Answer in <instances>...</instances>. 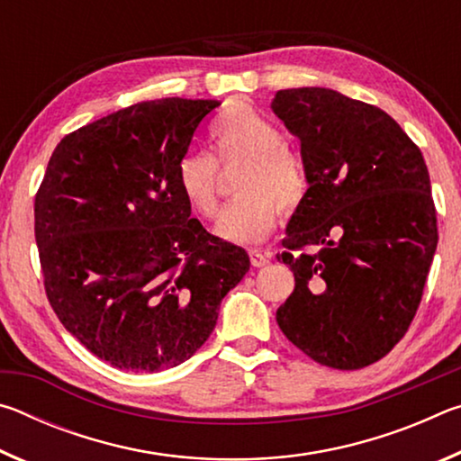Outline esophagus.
Segmentation results:
<instances>
[{
    "instance_id": "34e87169",
    "label": "esophagus",
    "mask_w": 461,
    "mask_h": 461,
    "mask_svg": "<svg viewBox=\"0 0 461 461\" xmlns=\"http://www.w3.org/2000/svg\"><path fill=\"white\" fill-rule=\"evenodd\" d=\"M249 262H252V267L262 268L270 262V256L267 252H262V249H249Z\"/></svg>"
}]
</instances>
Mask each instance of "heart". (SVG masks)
Here are the masks:
<instances>
[{
  "label": "heart",
  "mask_w": 461,
  "mask_h": 461,
  "mask_svg": "<svg viewBox=\"0 0 461 461\" xmlns=\"http://www.w3.org/2000/svg\"><path fill=\"white\" fill-rule=\"evenodd\" d=\"M217 160H244L240 194L221 209L215 233L233 244H258L280 220V207L294 212L307 197L309 173L301 152L285 140L278 123L248 105H236L209 130ZM212 154L186 152L176 165V181L194 213L213 217L220 199V167Z\"/></svg>",
  "instance_id": "1"
}]
</instances>
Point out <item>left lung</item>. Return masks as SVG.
<instances>
[{"instance_id":"1","label":"left lung","mask_w":461,"mask_h":461,"mask_svg":"<svg viewBox=\"0 0 461 461\" xmlns=\"http://www.w3.org/2000/svg\"><path fill=\"white\" fill-rule=\"evenodd\" d=\"M272 112L301 140L309 173L276 256L294 275L278 327L317 364L364 368L407 333L433 262L423 154L386 112L333 89H283Z\"/></svg>"}]
</instances>
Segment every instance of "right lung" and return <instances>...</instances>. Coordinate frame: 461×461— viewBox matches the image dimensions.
I'll return each mask as SVG.
<instances>
[{
  "mask_svg": "<svg viewBox=\"0 0 461 461\" xmlns=\"http://www.w3.org/2000/svg\"><path fill=\"white\" fill-rule=\"evenodd\" d=\"M221 105L167 97L60 140L34 199V236L54 313L99 360L160 372L207 341L220 303L249 270L244 248L191 217L176 165Z\"/></svg>",
  "mask_w": 461,
  "mask_h": 461,
  "instance_id": "obj_1",
  "label": "right lung"
}]
</instances>
